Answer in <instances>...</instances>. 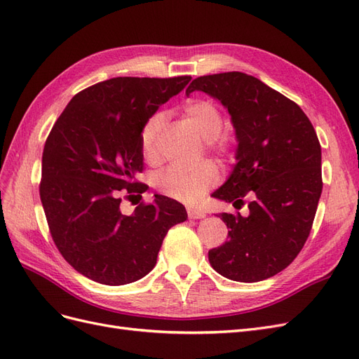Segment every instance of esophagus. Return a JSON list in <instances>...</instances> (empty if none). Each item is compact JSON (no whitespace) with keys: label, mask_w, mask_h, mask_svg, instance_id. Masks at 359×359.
<instances>
[{"label":"esophagus","mask_w":359,"mask_h":359,"mask_svg":"<svg viewBox=\"0 0 359 359\" xmlns=\"http://www.w3.org/2000/svg\"><path fill=\"white\" fill-rule=\"evenodd\" d=\"M187 214H189V219H205L206 217V214L202 210L194 208V206H190L187 210Z\"/></svg>","instance_id":"obj_1"}]
</instances>
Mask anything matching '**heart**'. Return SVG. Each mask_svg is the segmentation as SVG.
<instances>
[{
  "instance_id": "1",
  "label": "heart",
  "mask_w": 359,
  "mask_h": 359,
  "mask_svg": "<svg viewBox=\"0 0 359 359\" xmlns=\"http://www.w3.org/2000/svg\"><path fill=\"white\" fill-rule=\"evenodd\" d=\"M193 127L203 139H208L210 149L219 156L229 153V140L220 136L223 128V116L219 107L210 100H190L182 107ZM165 115L157 112L144 123L139 133L140 153L147 161H156L158 156V136ZM219 180V170L210 161H203L191 169L172 166L156 177L157 189L168 198L181 202H196L205 191Z\"/></svg>"
}]
</instances>
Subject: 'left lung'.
<instances>
[{
	"label": "left lung",
	"instance_id": "left-lung-1",
	"mask_svg": "<svg viewBox=\"0 0 359 359\" xmlns=\"http://www.w3.org/2000/svg\"><path fill=\"white\" fill-rule=\"evenodd\" d=\"M203 91L229 111L238 140L236 165L214 198L240 202L248 215L222 212L229 241L208 252L223 277L255 283L289 266L310 235L322 193V153L301 107L241 72L201 76L186 94Z\"/></svg>",
	"mask_w": 359,
	"mask_h": 359
}]
</instances>
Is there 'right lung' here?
<instances>
[{"mask_svg": "<svg viewBox=\"0 0 359 359\" xmlns=\"http://www.w3.org/2000/svg\"><path fill=\"white\" fill-rule=\"evenodd\" d=\"M191 76L114 78L76 94L53 124L41 157L40 199L62 257L97 283L119 286L156 266L172 226L186 222L184 206L154 194L132 215L123 196L142 198L139 133L147 119L184 90Z\"/></svg>", "mask_w": 359, "mask_h": 359, "instance_id": "1", "label": "right lung"}]
</instances>
